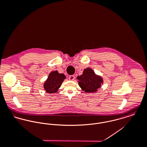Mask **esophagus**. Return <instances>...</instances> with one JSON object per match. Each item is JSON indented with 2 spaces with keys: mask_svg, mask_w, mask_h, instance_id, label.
<instances>
[{
  "mask_svg": "<svg viewBox=\"0 0 147 147\" xmlns=\"http://www.w3.org/2000/svg\"><path fill=\"white\" fill-rule=\"evenodd\" d=\"M69 80L71 81H74L75 79V77L74 75H71L69 76Z\"/></svg>",
  "mask_w": 147,
  "mask_h": 147,
  "instance_id": "1",
  "label": "esophagus"
}]
</instances>
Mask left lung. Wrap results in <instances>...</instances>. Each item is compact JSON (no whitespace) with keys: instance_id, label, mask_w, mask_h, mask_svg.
I'll return each instance as SVG.
<instances>
[{"instance_id":"8db88e82","label":"left lung","mask_w":147,"mask_h":147,"mask_svg":"<svg viewBox=\"0 0 147 147\" xmlns=\"http://www.w3.org/2000/svg\"><path fill=\"white\" fill-rule=\"evenodd\" d=\"M79 85L86 93H94L103 84L101 76L95 74L90 68L84 69L83 74L77 77Z\"/></svg>"}]
</instances>
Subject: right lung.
I'll return each instance as SVG.
<instances>
[{
  "instance_id": "right-lung-1",
  "label": "right lung",
  "mask_w": 147,
  "mask_h": 147,
  "mask_svg": "<svg viewBox=\"0 0 147 147\" xmlns=\"http://www.w3.org/2000/svg\"><path fill=\"white\" fill-rule=\"evenodd\" d=\"M65 79L63 74H59L57 71L51 72L43 84L45 90L47 93H57Z\"/></svg>"
}]
</instances>
